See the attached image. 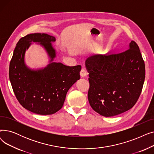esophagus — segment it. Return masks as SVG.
<instances>
[{
    "label": "esophagus",
    "instance_id": "1",
    "mask_svg": "<svg viewBox=\"0 0 154 154\" xmlns=\"http://www.w3.org/2000/svg\"><path fill=\"white\" fill-rule=\"evenodd\" d=\"M80 76H81L82 77H84L87 75V72L86 71V69L85 68H82V70H80Z\"/></svg>",
    "mask_w": 154,
    "mask_h": 154
}]
</instances>
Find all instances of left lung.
Here are the masks:
<instances>
[{
  "mask_svg": "<svg viewBox=\"0 0 154 154\" xmlns=\"http://www.w3.org/2000/svg\"><path fill=\"white\" fill-rule=\"evenodd\" d=\"M89 73L88 99L100 115L112 117L133 107L145 80V63L135 42L127 50L109 55H93L85 60Z\"/></svg>",
  "mask_w": 154,
  "mask_h": 154,
  "instance_id": "1",
  "label": "left lung"
}]
</instances>
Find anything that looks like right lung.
<instances>
[{
  "label": "right lung",
  "mask_w": 154,
  "mask_h": 154,
  "mask_svg": "<svg viewBox=\"0 0 154 154\" xmlns=\"http://www.w3.org/2000/svg\"><path fill=\"white\" fill-rule=\"evenodd\" d=\"M54 36L35 33L21 38L14 51L9 66V79L16 98L23 107L39 115H51L63 106L69 88L80 79L81 66L70 67L54 62L56 51ZM33 42L44 47L50 59L44 68H29L25 52Z\"/></svg>",
  "instance_id": "add662e5"
}]
</instances>
